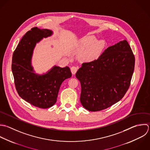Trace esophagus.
I'll return each mask as SVG.
<instances>
[{
	"mask_svg": "<svg viewBox=\"0 0 150 150\" xmlns=\"http://www.w3.org/2000/svg\"><path fill=\"white\" fill-rule=\"evenodd\" d=\"M78 68L77 67H72L71 68V72H72V74H73V75H75V74H76V71H78Z\"/></svg>",
	"mask_w": 150,
	"mask_h": 150,
	"instance_id": "1",
	"label": "esophagus"
}]
</instances>
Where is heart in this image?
Wrapping results in <instances>:
<instances>
[{
    "label": "heart",
    "mask_w": 150,
    "mask_h": 150,
    "mask_svg": "<svg viewBox=\"0 0 150 150\" xmlns=\"http://www.w3.org/2000/svg\"><path fill=\"white\" fill-rule=\"evenodd\" d=\"M106 43L104 40H98L93 35L85 36L80 42V49L83 51L81 55L83 61L91 62L98 59L103 52Z\"/></svg>",
    "instance_id": "b5f03b06"
}]
</instances>
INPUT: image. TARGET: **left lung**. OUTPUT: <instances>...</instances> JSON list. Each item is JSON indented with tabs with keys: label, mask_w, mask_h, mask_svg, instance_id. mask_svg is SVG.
<instances>
[{
	"label": "left lung",
	"mask_w": 150,
	"mask_h": 150,
	"mask_svg": "<svg viewBox=\"0 0 150 150\" xmlns=\"http://www.w3.org/2000/svg\"><path fill=\"white\" fill-rule=\"evenodd\" d=\"M134 65V55L126 40L108 47L98 59L83 63L75 75L81 85L82 105L97 112L120 100L130 85Z\"/></svg>",
	"instance_id": "8db88e82"
}]
</instances>
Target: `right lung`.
Masks as SVG:
<instances>
[{"label":"right lung","instance_id":"add662e5","mask_svg":"<svg viewBox=\"0 0 150 150\" xmlns=\"http://www.w3.org/2000/svg\"><path fill=\"white\" fill-rule=\"evenodd\" d=\"M53 32L33 27L23 37L13 52L11 70L18 95L32 105L42 109L52 106L57 102L62 82L72 76L68 67L54 66L47 73L35 74L31 65L34 48L43 38Z\"/></svg>","mask_w":150,"mask_h":150}]
</instances>
